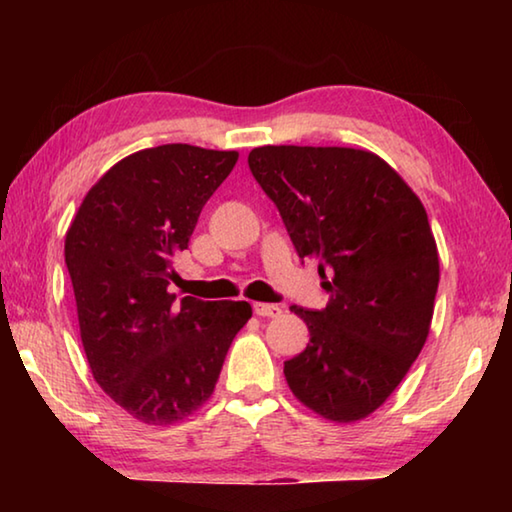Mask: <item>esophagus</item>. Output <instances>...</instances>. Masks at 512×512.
<instances>
[{
	"label": "esophagus",
	"mask_w": 512,
	"mask_h": 512,
	"mask_svg": "<svg viewBox=\"0 0 512 512\" xmlns=\"http://www.w3.org/2000/svg\"><path fill=\"white\" fill-rule=\"evenodd\" d=\"M255 314L262 316V318H277L282 314V307L280 305H271V302H255Z\"/></svg>",
	"instance_id": "34e87169"
}]
</instances>
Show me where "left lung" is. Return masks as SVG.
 <instances>
[{
    "label": "left lung",
    "mask_w": 512,
    "mask_h": 512,
    "mask_svg": "<svg viewBox=\"0 0 512 512\" xmlns=\"http://www.w3.org/2000/svg\"><path fill=\"white\" fill-rule=\"evenodd\" d=\"M248 167L329 293L325 309L291 307L309 327L307 348L284 361L291 393L327 420L366 418L429 336L440 264L424 205L363 149L259 146Z\"/></svg>",
    "instance_id": "1"
}]
</instances>
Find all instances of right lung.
Returning a JSON list of instances; mask_svg holds the SVG:
<instances>
[{"label":"right lung","instance_id":"right-lung-1","mask_svg":"<svg viewBox=\"0 0 512 512\" xmlns=\"http://www.w3.org/2000/svg\"><path fill=\"white\" fill-rule=\"evenodd\" d=\"M237 151L162 144L110 167L65 237L85 357L97 384L146 424H173L210 400L248 302L169 293L203 205Z\"/></svg>","mask_w":512,"mask_h":512}]
</instances>
